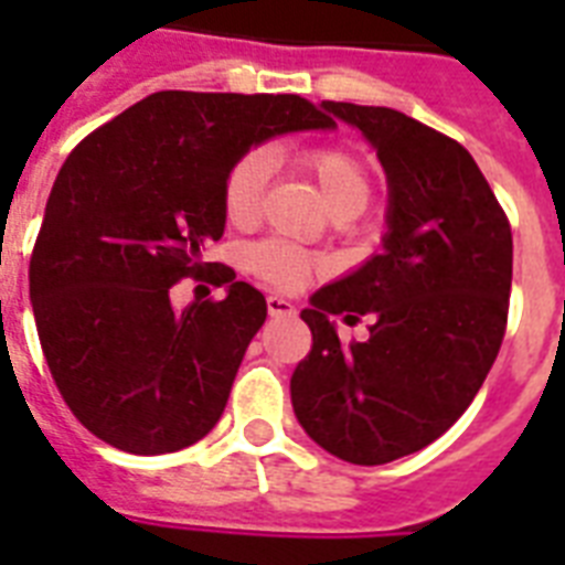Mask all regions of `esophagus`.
Wrapping results in <instances>:
<instances>
[{
  "instance_id": "34e87169",
  "label": "esophagus",
  "mask_w": 565,
  "mask_h": 565,
  "mask_svg": "<svg viewBox=\"0 0 565 565\" xmlns=\"http://www.w3.org/2000/svg\"><path fill=\"white\" fill-rule=\"evenodd\" d=\"M266 310H269V317H292V313H296L292 301L281 299V296H269V299H266Z\"/></svg>"
}]
</instances>
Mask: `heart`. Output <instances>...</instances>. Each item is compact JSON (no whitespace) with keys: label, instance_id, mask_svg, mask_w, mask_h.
<instances>
[{"label":"heart","instance_id":"obj_1","mask_svg":"<svg viewBox=\"0 0 565 565\" xmlns=\"http://www.w3.org/2000/svg\"><path fill=\"white\" fill-rule=\"evenodd\" d=\"M269 163L273 158L266 149H248L228 170V179L222 188V204H225V216L231 222L246 225L257 216L266 179H269ZM301 163L313 172L331 216L354 220L370 204V172L361 158L349 149H337V146L313 149L305 154ZM248 266L260 278L278 284V287H296L310 273V257L301 255L299 248L284 246V243H260V246L248 248Z\"/></svg>","mask_w":565,"mask_h":565}]
</instances>
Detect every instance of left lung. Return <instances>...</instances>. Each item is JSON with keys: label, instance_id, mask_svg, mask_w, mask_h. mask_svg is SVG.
<instances>
[{"label": "left lung", "instance_id": "1", "mask_svg": "<svg viewBox=\"0 0 565 565\" xmlns=\"http://www.w3.org/2000/svg\"><path fill=\"white\" fill-rule=\"evenodd\" d=\"M358 128L386 175L381 252L301 310L313 349L290 377L296 419L345 463L381 466L443 437L504 340L513 237L463 146L393 108L322 102ZM331 119V122H334ZM371 319L343 347L333 317Z\"/></svg>", "mask_w": 565, "mask_h": 565}]
</instances>
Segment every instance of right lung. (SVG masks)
<instances>
[{
  "label": "right lung",
  "instance_id": "obj_1",
  "mask_svg": "<svg viewBox=\"0 0 565 565\" xmlns=\"http://www.w3.org/2000/svg\"><path fill=\"white\" fill-rule=\"evenodd\" d=\"M334 128L290 93L161 90L75 146L49 193L29 290L57 390L84 428L131 455L179 451L220 422L266 299L204 264L225 231L222 188L273 137ZM222 302L171 308L203 274Z\"/></svg>",
  "mask_w": 565,
  "mask_h": 565
}]
</instances>
